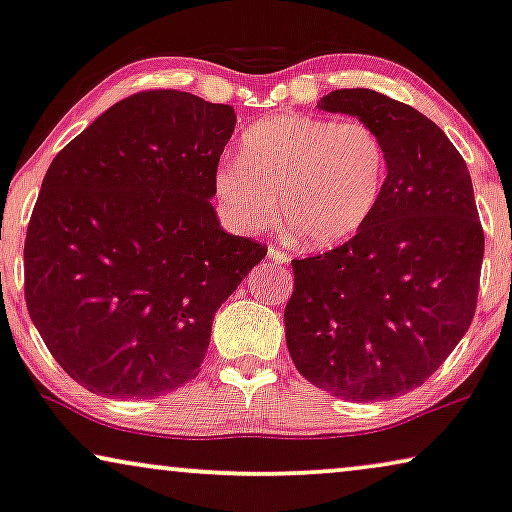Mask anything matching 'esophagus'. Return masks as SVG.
Returning a JSON list of instances; mask_svg holds the SVG:
<instances>
[{
    "instance_id": "esophagus-1",
    "label": "esophagus",
    "mask_w": 512,
    "mask_h": 512,
    "mask_svg": "<svg viewBox=\"0 0 512 512\" xmlns=\"http://www.w3.org/2000/svg\"><path fill=\"white\" fill-rule=\"evenodd\" d=\"M267 257L274 264H288L290 262V255L286 250H281V248H274V245H271V248L267 250Z\"/></svg>"
}]
</instances>
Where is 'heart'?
<instances>
[{
  "label": "heart",
  "mask_w": 512,
  "mask_h": 512,
  "mask_svg": "<svg viewBox=\"0 0 512 512\" xmlns=\"http://www.w3.org/2000/svg\"><path fill=\"white\" fill-rule=\"evenodd\" d=\"M215 196L236 229L281 222L297 241L328 248L364 229L387 181V148L371 125L278 113L248 127L238 158L215 170Z\"/></svg>",
  "instance_id": "1"
}]
</instances>
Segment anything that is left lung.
Instances as JSON below:
<instances>
[{
    "label": "left lung",
    "mask_w": 512,
    "mask_h": 512,
    "mask_svg": "<svg viewBox=\"0 0 512 512\" xmlns=\"http://www.w3.org/2000/svg\"><path fill=\"white\" fill-rule=\"evenodd\" d=\"M316 106L380 134L387 181L364 229L293 260L288 352L333 397L392 399L423 385L475 316L484 231L470 172L435 122L390 96L335 89Z\"/></svg>",
    "instance_id": "8db88e82"
}]
</instances>
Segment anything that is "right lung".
I'll return each instance as SVG.
<instances>
[{
	"label": "right lung",
	"mask_w": 512,
	"mask_h": 512,
	"mask_svg": "<svg viewBox=\"0 0 512 512\" xmlns=\"http://www.w3.org/2000/svg\"><path fill=\"white\" fill-rule=\"evenodd\" d=\"M236 113L177 89L127 96L51 160L25 236V304L89 392L153 399L200 373L212 321L267 248L219 226Z\"/></svg>",
	"instance_id": "right-lung-1"
}]
</instances>
